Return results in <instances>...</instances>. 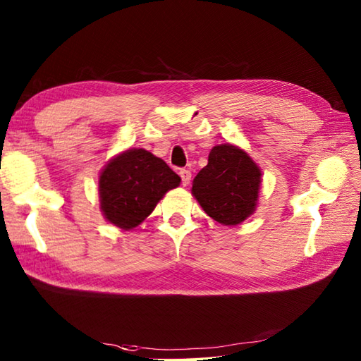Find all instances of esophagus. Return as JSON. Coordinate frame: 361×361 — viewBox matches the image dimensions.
<instances>
[{
    "mask_svg": "<svg viewBox=\"0 0 361 361\" xmlns=\"http://www.w3.org/2000/svg\"><path fill=\"white\" fill-rule=\"evenodd\" d=\"M180 176H181L183 186H188L189 181H190V176H192V173H190V171H188V169H181V171H180Z\"/></svg>",
    "mask_w": 361,
    "mask_h": 361,
    "instance_id": "34e87169",
    "label": "esophagus"
}]
</instances>
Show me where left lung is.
<instances>
[{"instance_id": "left-lung-1", "label": "left lung", "mask_w": 361, "mask_h": 361, "mask_svg": "<svg viewBox=\"0 0 361 361\" xmlns=\"http://www.w3.org/2000/svg\"><path fill=\"white\" fill-rule=\"evenodd\" d=\"M260 169L233 144L212 147L208 166L197 173L192 195L203 211L221 225H239L256 209Z\"/></svg>"}]
</instances>
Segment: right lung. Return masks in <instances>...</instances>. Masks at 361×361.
Masks as SVG:
<instances>
[{"instance_id": "right-lung-1", "label": "right lung", "mask_w": 361, "mask_h": 361, "mask_svg": "<svg viewBox=\"0 0 361 361\" xmlns=\"http://www.w3.org/2000/svg\"><path fill=\"white\" fill-rule=\"evenodd\" d=\"M181 178L163 159L144 149H128L109 161L99 176L104 217L122 229L147 219L167 190Z\"/></svg>"}]
</instances>
